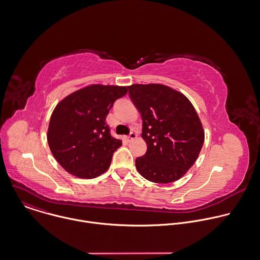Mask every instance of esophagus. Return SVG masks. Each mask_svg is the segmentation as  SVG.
<instances>
[{"instance_id":"1","label":"esophagus","mask_w":260,"mask_h":260,"mask_svg":"<svg viewBox=\"0 0 260 260\" xmlns=\"http://www.w3.org/2000/svg\"><path fill=\"white\" fill-rule=\"evenodd\" d=\"M137 137H138V136H137V134H135V133H131L128 136H126V137H125V140H126L127 142H131V141L135 140Z\"/></svg>"}]
</instances>
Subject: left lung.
I'll list each match as a JSON object with an SVG mask.
<instances>
[{
    "instance_id": "obj_1",
    "label": "left lung",
    "mask_w": 260,
    "mask_h": 260,
    "mask_svg": "<svg viewBox=\"0 0 260 260\" xmlns=\"http://www.w3.org/2000/svg\"><path fill=\"white\" fill-rule=\"evenodd\" d=\"M141 112L142 138L148 150L136 159V168L149 181L170 183L180 179L196 163L205 131L192 103L181 92L163 84L127 87Z\"/></svg>"
}]
</instances>
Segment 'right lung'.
Returning a JSON list of instances; mask_svg holds the SVG:
<instances>
[{"instance_id":"obj_1","label":"right lung","mask_w":260,"mask_h":260,"mask_svg":"<svg viewBox=\"0 0 260 260\" xmlns=\"http://www.w3.org/2000/svg\"><path fill=\"white\" fill-rule=\"evenodd\" d=\"M127 87L92 84L60 100L47 129V143L57 163L70 174L92 179L110 166L122 143L110 135L106 116Z\"/></svg>"}]
</instances>
